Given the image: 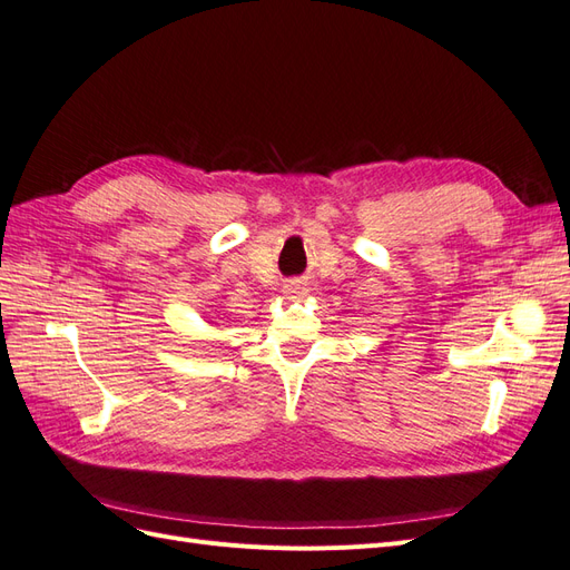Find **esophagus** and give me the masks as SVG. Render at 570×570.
Wrapping results in <instances>:
<instances>
[{
    "instance_id": "obj_1",
    "label": "esophagus",
    "mask_w": 570,
    "mask_h": 570,
    "mask_svg": "<svg viewBox=\"0 0 570 570\" xmlns=\"http://www.w3.org/2000/svg\"><path fill=\"white\" fill-rule=\"evenodd\" d=\"M285 295L289 297V299H297V297H302V295H306V285L304 283H299V281H292V283H287L285 285Z\"/></svg>"
}]
</instances>
